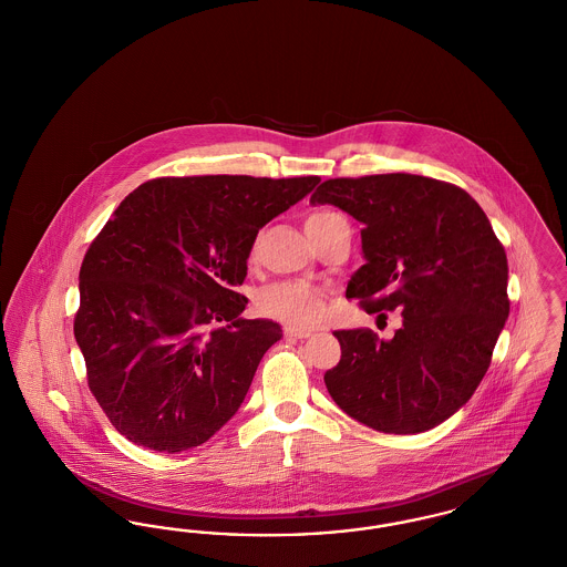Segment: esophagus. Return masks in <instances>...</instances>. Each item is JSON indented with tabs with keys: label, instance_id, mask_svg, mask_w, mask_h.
I'll return each instance as SVG.
<instances>
[{
	"label": "esophagus",
	"instance_id": "34e87169",
	"mask_svg": "<svg viewBox=\"0 0 567 567\" xmlns=\"http://www.w3.org/2000/svg\"><path fill=\"white\" fill-rule=\"evenodd\" d=\"M285 336H287L289 340H306V338L312 336V331H308V329H297V327H287V329H285Z\"/></svg>",
	"mask_w": 567,
	"mask_h": 567
}]
</instances>
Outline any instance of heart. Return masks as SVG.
<instances>
[{"label": "heart", "mask_w": 567, "mask_h": 567, "mask_svg": "<svg viewBox=\"0 0 567 567\" xmlns=\"http://www.w3.org/2000/svg\"><path fill=\"white\" fill-rule=\"evenodd\" d=\"M338 213L321 210L308 216L306 227L319 225L329 218H336ZM255 255V246H252ZM257 310L270 319L280 323L293 324V327H310L319 323L324 315V293L321 287L303 280H282L271 282L268 287L259 289L255 297Z\"/></svg>", "instance_id": "1"}]
</instances>
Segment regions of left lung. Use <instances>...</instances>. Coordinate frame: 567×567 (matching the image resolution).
Returning a JSON list of instances; mask_svg holds the SVG:
<instances>
[{"label":"left lung","instance_id":"left-lung-1","mask_svg":"<svg viewBox=\"0 0 567 567\" xmlns=\"http://www.w3.org/2000/svg\"><path fill=\"white\" fill-rule=\"evenodd\" d=\"M310 204L357 218L365 264L347 287L368 315L400 310L391 340L372 329L333 336L342 357L324 372L333 402L382 433H421L453 416L491 365L511 312L508 259L465 190L414 174L329 178Z\"/></svg>","mask_w":567,"mask_h":567}]
</instances>
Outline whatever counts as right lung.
I'll list each match as a JSON object with an SVG mask.
<instances>
[{
    "mask_svg": "<svg viewBox=\"0 0 567 567\" xmlns=\"http://www.w3.org/2000/svg\"><path fill=\"white\" fill-rule=\"evenodd\" d=\"M319 176H163L132 190L81 266L74 336L86 384L114 430L181 453L244 402L280 324L243 319L246 259L259 229Z\"/></svg>",
    "mask_w": 567,
    "mask_h": 567,
    "instance_id": "right-lung-1",
    "label": "right lung"
}]
</instances>
